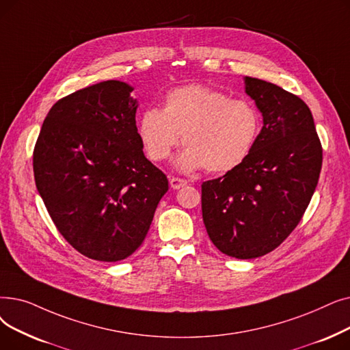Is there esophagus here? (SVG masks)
<instances>
[{"label":"esophagus","mask_w":350,"mask_h":350,"mask_svg":"<svg viewBox=\"0 0 350 350\" xmlns=\"http://www.w3.org/2000/svg\"><path fill=\"white\" fill-rule=\"evenodd\" d=\"M186 185H187V180H185V178H180V177H172V178H170V186H172V189H174V190L185 187Z\"/></svg>","instance_id":"esophagus-1"}]
</instances>
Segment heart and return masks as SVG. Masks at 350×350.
I'll list each match as a JSON object with an SVG mask.
<instances>
[{
    "mask_svg": "<svg viewBox=\"0 0 350 350\" xmlns=\"http://www.w3.org/2000/svg\"><path fill=\"white\" fill-rule=\"evenodd\" d=\"M260 129L256 107L241 98L200 84L173 88L163 110L142 113L137 133L153 161H163L180 143L185 151L177 159L181 170L204 165L210 173L230 172L245 161Z\"/></svg>",
    "mask_w": 350,
    "mask_h": 350,
    "instance_id": "obj_1",
    "label": "heart"
}]
</instances>
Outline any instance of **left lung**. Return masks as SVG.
I'll return each instance as SVG.
<instances>
[{
    "label": "left lung",
    "instance_id": "1",
    "mask_svg": "<svg viewBox=\"0 0 350 350\" xmlns=\"http://www.w3.org/2000/svg\"><path fill=\"white\" fill-rule=\"evenodd\" d=\"M263 116L250 153L202 185V213L221 253L254 259L275 250L301 220L322 169L323 150L306 103L282 87L245 77Z\"/></svg>",
    "mask_w": 350,
    "mask_h": 350
}]
</instances>
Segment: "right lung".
Wrapping results in <instances>:
<instances>
[{"mask_svg":"<svg viewBox=\"0 0 350 350\" xmlns=\"http://www.w3.org/2000/svg\"><path fill=\"white\" fill-rule=\"evenodd\" d=\"M133 87L103 81L58 100L33 167L57 230L81 254L123 260L140 247L169 180L143 153Z\"/></svg>","mask_w":350,"mask_h":350,"instance_id":"right-lung-1","label":"right lung"}]
</instances>
